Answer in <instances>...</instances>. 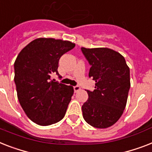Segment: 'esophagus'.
<instances>
[{
	"label": "esophagus",
	"instance_id": "1",
	"mask_svg": "<svg viewBox=\"0 0 152 152\" xmlns=\"http://www.w3.org/2000/svg\"><path fill=\"white\" fill-rule=\"evenodd\" d=\"M73 90H74V91L76 92H76H78V91L80 90V86H74V87H73Z\"/></svg>",
	"mask_w": 152,
	"mask_h": 152
}]
</instances>
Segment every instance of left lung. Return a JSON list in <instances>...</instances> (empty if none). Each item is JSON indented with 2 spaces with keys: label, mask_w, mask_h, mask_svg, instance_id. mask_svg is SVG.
Wrapping results in <instances>:
<instances>
[{
  "label": "left lung",
  "mask_w": 152,
  "mask_h": 152,
  "mask_svg": "<svg viewBox=\"0 0 152 152\" xmlns=\"http://www.w3.org/2000/svg\"><path fill=\"white\" fill-rule=\"evenodd\" d=\"M91 65L89 77L95 81L93 91L82 106L83 116L94 127H109L125 109L130 88L129 69L123 55L109 48H81Z\"/></svg>",
  "instance_id": "8db88e82"
}]
</instances>
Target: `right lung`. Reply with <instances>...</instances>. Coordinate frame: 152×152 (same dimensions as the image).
<instances>
[{
  "label": "right lung",
  "mask_w": 152,
  "mask_h": 152,
  "mask_svg": "<svg viewBox=\"0 0 152 152\" xmlns=\"http://www.w3.org/2000/svg\"><path fill=\"white\" fill-rule=\"evenodd\" d=\"M75 44L53 38H38L25 47L14 64L17 95L25 113L33 123L49 126L63 119L73 87L50 80L58 75L59 59Z\"/></svg>",
  "instance_id": "1"
}]
</instances>
